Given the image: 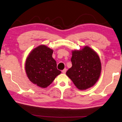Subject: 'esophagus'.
<instances>
[{"instance_id":"obj_1","label":"esophagus","mask_w":122,"mask_h":122,"mask_svg":"<svg viewBox=\"0 0 122 122\" xmlns=\"http://www.w3.org/2000/svg\"><path fill=\"white\" fill-rule=\"evenodd\" d=\"M66 70H67V69H64V70H62V73H64V74H65V73H66Z\"/></svg>"}]
</instances>
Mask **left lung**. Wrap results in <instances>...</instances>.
I'll list each match as a JSON object with an SVG mask.
<instances>
[{"label": "left lung", "instance_id": "obj_1", "mask_svg": "<svg viewBox=\"0 0 122 122\" xmlns=\"http://www.w3.org/2000/svg\"><path fill=\"white\" fill-rule=\"evenodd\" d=\"M72 66L66 73L77 89L84 90L93 86L101 76L100 58L90 47L72 51Z\"/></svg>", "mask_w": 122, "mask_h": 122}]
</instances>
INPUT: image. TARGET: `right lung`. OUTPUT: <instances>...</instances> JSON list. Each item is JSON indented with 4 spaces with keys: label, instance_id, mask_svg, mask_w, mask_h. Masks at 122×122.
<instances>
[{
    "label": "right lung",
    "instance_id": "add662e5",
    "mask_svg": "<svg viewBox=\"0 0 122 122\" xmlns=\"http://www.w3.org/2000/svg\"><path fill=\"white\" fill-rule=\"evenodd\" d=\"M53 49L40 45L32 49L26 58L25 70L31 82L40 87L46 88L61 71L52 57Z\"/></svg>",
    "mask_w": 122,
    "mask_h": 122
}]
</instances>
